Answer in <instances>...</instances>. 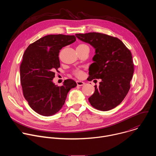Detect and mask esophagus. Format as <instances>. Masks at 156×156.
Wrapping results in <instances>:
<instances>
[{
  "label": "esophagus",
  "instance_id": "1",
  "mask_svg": "<svg viewBox=\"0 0 156 156\" xmlns=\"http://www.w3.org/2000/svg\"><path fill=\"white\" fill-rule=\"evenodd\" d=\"M76 84L78 86H83L85 84V83L83 82V81H76Z\"/></svg>",
  "mask_w": 156,
  "mask_h": 156
}]
</instances>
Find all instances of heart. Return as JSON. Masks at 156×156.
Listing matches in <instances>:
<instances>
[{
  "label": "heart",
  "instance_id": "heart-1",
  "mask_svg": "<svg viewBox=\"0 0 156 156\" xmlns=\"http://www.w3.org/2000/svg\"><path fill=\"white\" fill-rule=\"evenodd\" d=\"M85 46H87L86 45H85V44H80V45H79L78 47H85ZM74 74L76 77L79 78H81L84 76L83 72H82L81 70H75L74 71Z\"/></svg>",
  "mask_w": 156,
  "mask_h": 156
}]
</instances>
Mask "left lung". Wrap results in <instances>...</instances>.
<instances>
[{"mask_svg": "<svg viewBox=\"0 0 156 156\" xmlns=\"http://www.w3.org/2000/svg\"><path fill=\"white\" fill-rule=\"evenodd\" d=\"M80 40L95 49L94 62L89 67L87 80L101 79L89 98L95 108L107 111L119 105L130 88L134 64L130 51L117 37L99 33L76 34Z\"/></svg>", "mask_w": 156, "mask_h": 156, "instance_id": "1", "label": "left lung"}]
</instances>
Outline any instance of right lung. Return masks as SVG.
Wrapping results in <instances>:
<instances>
[{"instance_id":"obj_1","label":"right lung","mask_w":156,"mask_h":156,"mask_svg":"<svg viewBox=\"0 0 156 156\" xmlns=\"http://www.w3.org/2000/svg\"><path fill=\"white\" fill-rule=\"evenodd\" d=\"M76 39L75 36L48 35L31 44L25 51L20 69L22 90L30 107L41 115L57 113L69 91L77 85L71 79L65 80L62 86L52 81L60 66V50Z\"/></svg>"}]
</instances>
